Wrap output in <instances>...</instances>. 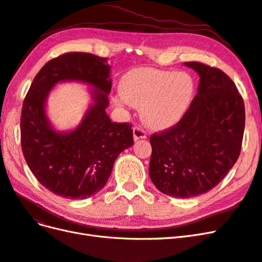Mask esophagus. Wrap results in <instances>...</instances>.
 Here are the masks:
<instances>
[{"instance_id":"esophagus-1","label":"esophagus","mask_w":262,"mask_h":262,"mask_svg":"<svg viewBox=\"0 0 262 262\" xmlns=\"http://www.w3.org/2000/svg\"><path fill=\"white\" fill-rule=\"evenodd\" d=\"M146 133L141 128V126H134L133 128V139L134 141H138L140 139H145Z\"/></svg>"}]
</instances>
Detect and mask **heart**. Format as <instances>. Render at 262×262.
<instances>
[{"instance_id": "obj_1", "label": "heart", "mask_w": 262, "mask_h": 262, "mask_svg": "<svg viewBox=\"0 0 262 262\" xmlns=\"http://www.w3.org/2000/svg\"><path fill=\"white\" fill-rule=\"evenodd\" d=\"M194 93V80L187 72L140 68L123 76L120 100L141 108L142 119L149 128L165 129L185 117Z\"/></svg>"}]
</instances>
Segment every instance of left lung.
Wrapping results in <instances>:
<instances>
[{
    "instance_id": "1",
    "label": "left lung",
    "mask_w": 262,
    "mask_h": 262,
    "mask_svg": "<svg viewBox=\"0 0 262 262\" xmlns=\"http://www.w3.org/2000/svg\"><path fill=\"white\" fill-rule=\"evenodd\" d=\"M200 76L191 107L171 128L154 133L148 173L161 192L192 198L210 191L238 160L245 129V105L223 71L185 62Z\"/></svg>"
}]
</instances>
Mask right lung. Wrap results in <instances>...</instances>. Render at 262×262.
<instances>
[{
  "mask_svg": "<svg viewBox=\"0 0 262 262\" xmlns=\"http://www.w3.org/2000/svg\"><path fill=\"white\" fill-rule=\"evenodd\" d=\"M107 58L69 52L47 62L24 100L20 141L24 157L37 180L54 194L86 199L104 188L116 158L133 145L130 123L112 122L106 114L112 90ZM76 80L93 87V104L72 132H55L45 101L60 81Z\"/></svg>",
  "mask_w": 262,
  "mask_h": 262,
  "instance_id": "right-lung-1",
  "label": "right lung"
}]
</instances>
